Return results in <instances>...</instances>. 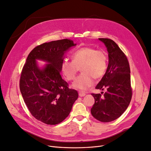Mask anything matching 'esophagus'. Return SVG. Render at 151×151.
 I'll return each mask as SVG.
<instances>
[{
	"label": "esophagus",
	"mask_w": 151,
	"mask_h": 151,
	"mask_svg": "<svg viewBox=\"0 0 151 151\" xmlns=\"http://www.w3.org/2000/svg\"><path fill=\"white\" fill-rule=\"evenodd\" d=\"M79 96H81V97H83V96H84L86 95V93L84 92H82V91H79Z\"/></svg>",
	"instance_id": "esophagus-1"
}]
</instances>
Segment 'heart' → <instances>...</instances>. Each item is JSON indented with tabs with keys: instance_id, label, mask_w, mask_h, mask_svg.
Returning <instances> with one entry per match:
<instances>
[{
	"instance_id": "b5f03b06",
	"label": "heart",
	"mask_w": 151,
	"mask_h": 151,
	"mask_svg": "<svg viewBox=\"0 0 151 151\" xmlns=\"http://www.w3.org/2000/svg\"><path fill=\"white\" fill-rule=\"evenodd\" d=\"M72 61L64 59L61 63L63 74L68 81L75 79L79 68L83 72L77 77L72 86L85 91L93 86L94 79H99L105 74L107 68V57L102 50L92 47H83L72 55Z\"/></svg>"
}]
</instances>
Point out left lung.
I'll return each mask as SVG.
<instances>
[{
	"instance_id": "1",
	"label": "left lung",
	"mask_w": 151,
	"mask_h": 151,
	"mask_svg": "<svg viewBox=\"0 0 151 151\" xmlns=\"http://www.w3.org/2000/svg\"><path fill=\"white\" fill-rule=\"evenodd\" d=\"M105 45L108 52L109 63L106 73L96 87L104 90L101 94H91L94 104L91 112L96 119L109 122L117 119L129 106L132 96L130 69L125 54L111 39L99 38Z\"/></svg>"
}]
</instances>
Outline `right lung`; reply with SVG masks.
<instances>
[{"instance_id":"right-lung-1","label":"right lung","mask_w":151,"mask_h":151,"mask_svg":"<svg viewBox=\"0 0 151 151\" xmlns=\"http://www.w3.org/2000/svg\"><path fill=\"white\" fill-rule=\"evenodd\" d=\"M75 45L69 39L40 45L29 53L22 69L19 88L24 101L31 115L45 124L63 122L78 98L77 91L68 88L60 75L63 55ZM37 59L49 63L40 70Z\"/></svg>"}]
</instances>
